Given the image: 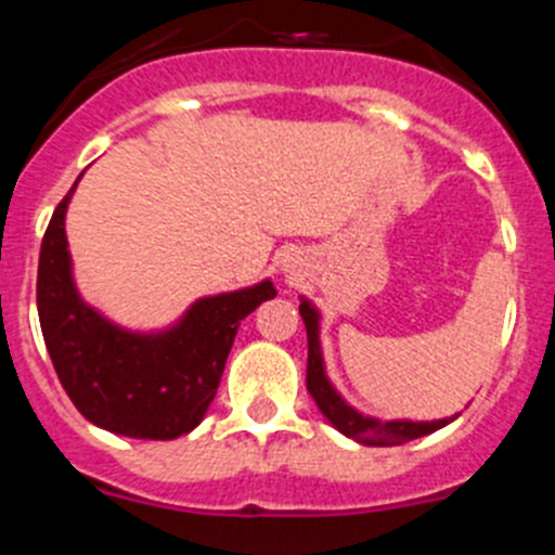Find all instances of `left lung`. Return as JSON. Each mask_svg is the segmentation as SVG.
I'll list each match as a JSON object with an SVG mask.
<instances>
[{
    "label": "left lung",
    "mask_w": 555,
    "mask_h": 555,
    "mask_svg": "<svg viewBox=\"0 0 555 555\" xmlns=\"http://www.w3.org/2000/svg\"><path fill=\"white\" fill-rule=\"evenodd\" d=\"M300 317L306 322L308 333V391H311L313 403L320 405L322 416L338 434H345L347 439L358 444H370V448H395V444L428 436L450 425L453 420H459V414L444 416V420H430V423L428 420H420V423H414V420H375V416L352 409L341 397V391L331 384V377H327L320 341V308L313 306L311 300H306V297H300Z\"/></svg>",
    "instance_id": "1"
}]
</instances>
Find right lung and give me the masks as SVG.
Segmentation results:
<instances>
[{
    "label": "right lung",
    "instance_id": "add662e5",
    "mask_svg": "<svg viewBox=\"0 0 555 555\" xmlns=\"http://www.w3.org/2000/svg\"><path fill=\"white\" fill-rule=\"evenodd\" d=\"M77 183L52 214L38 258V320L57 377L96 428L158 442L191 434L217 397L238 325L272 300L274 283L199 297L160 331L116 325L75 283L66 210Z\"/></svg>",
    "mask_w": 555,
    "mask_h": 555
}]
</instances>
